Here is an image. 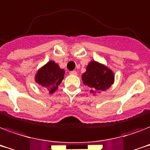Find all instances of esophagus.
I'll return each mask as SVG.
<instances>
[{"instance_id":"1","label":"esophagus","mask_w":150,"mask_h":150,"mask_svg":"<svg viewBox=\"0 0 150 150\" xmlns=\"http://www.w3.org/2000/svg\"><path fill=\"white\" fill-rule=\"evenodd\" d=\"M69 74L71 75H77V71H70Z\"/></svg>"}]
</instances>
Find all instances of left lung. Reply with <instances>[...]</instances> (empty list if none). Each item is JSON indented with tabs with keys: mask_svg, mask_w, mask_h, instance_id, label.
I'll return each instance as SVG.
<instances>
[{
	"mask_svg": "<svg viewBox=\"0 0 150 150\" xmlns=\"http://www.w3.org/2000/svg\"><path fill=\"white\" fill-rule=\"evenodd\" d=\"M83 84L91 88V93L105 91L114 83V75L110 68L102 64L92 61L82 75Z\"/></svg>",
	"mask_w": 150,
	"mask_h": 150,
	"instance_id": "left-lung-1",
	"label": "left lung"
}]
</instances>
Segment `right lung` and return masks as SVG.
I'll use <instances>...</instances> for the list:
<instances>
[{
    "mask_svg": "<svg viewBox=\"0 0 150 150\" xmlns=\"http://www.w3.org/2000/svg\"><path fill=\"white\" fill-rule=\"evenodd\" d=\"M64 70L60 68L59 65L54 61H50L39 69L35 81L41 86L49 91V93H54L64 79Z\"/></svg>",
    "mask_w": 150,
    "mask_h": 150,
    "instance_id": "1",
    "label": "right lung"
}]
</instances>
